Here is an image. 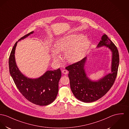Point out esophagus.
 <instances>
[{
  "label": "esophagus",
  "instance_id": "obj_1",
  "mask_svg": "<svg viewBox=\"0 0 129 129\" xmlns=\"http://www.w3.org/2000/svg\"><path fill=\"white\" fill-rule=\"evenodd\" d=\"M62 73L63 74L66 75V74H68V71H67V70H63L62 71Z\"/></svg>",
  "mask_w": 129,
  "mask_h": 129
}]
</instances>
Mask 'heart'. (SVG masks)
<instances>
[{
  "label": "heart",
  "mask_w": 129,
  "mask_h": 129,
  "mask_svg": "<svg viewBox=\"0 0 129 129\" xmlns=\"http://www.w3.org/2000/svg\"><path fill=\"white\" fill-rule=\"evenodd\" d=\"M90 45V41L87 37L80 34H71L61 37L56 42L54 50L51 56L54 61H58V53L64 52L65 59L70 63H75L82 59L86 54Z\"/></svg>",
  "instance_id": "obj_1"
}]
</instances>
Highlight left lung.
<instances>
[{
	"mask_svg": "<svg viewBox=\"0 0 129 129\" xmlns=\"http://www.w3.org/2000/svg\"><path fill=\"white\" fill-rule=\"evenodd\" d=\"M106 46L112 53L111 73L98 81H92L87 77L84 69L86 57L66 67L71 90L75 97L84 103H91L100 99L111 88L116 79L119 66L118 50L106 34H104L97 47Z\"/></svg>",
	"mask_w": 129,
	"mask_h": 129,
	"instance_id": "obj_1",
	"label": "left lung"
}]
</instances>
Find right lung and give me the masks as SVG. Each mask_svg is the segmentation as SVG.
Wrapping results in <instances>:
<instances>
[{
    "instance_id": "1",
    "label": "right lung",
    "mask_w": 129,
    "mask_h": 129,
    "mask_svg": "<svg viewBox=\"0 0 129 129\" xmlns=\"http://www.w3.org/2000/svg\"><path fill=\"white\" fill-rule=\"evenodd\" d=\"M33 32L24 35L14 45L9 58V72L17 88L26 99L37 105L47 106L52 103L57 95L61 77L60 69L48 71L38 79H29L20 72L15 61V52L18 42Z\"/></svg>"
}]
</instances>
